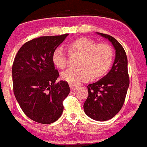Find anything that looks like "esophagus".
<instances>
[{
	"instance_id": "esophagus-1",
	"label": "esophagus",
	"mask_w": 147,
	"mask_h": 147,
	"mask_svg": "<svg viewBox=\"0 0 147 147\" xmlns=\"http://www.w3.org/2000/svg\"><path fill=\"white\" fill-rule=\"evenodd\" d=\"M70 87H71V89L72 90V91H74V90H76V89L77 88V87H76V86H73V85H71V86H70Z\"/></svg>"
}]
</instances>
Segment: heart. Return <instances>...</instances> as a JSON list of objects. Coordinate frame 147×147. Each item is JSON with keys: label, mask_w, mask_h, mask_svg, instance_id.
Returning <instances> with one entry per match:
<instances>
[{"label": "heart", "mask_w": 147, "mask_h": 147, "mask_svg": "<svg viewBox=\"0 0 147 147\" xmlns=\"http://www.w3.org/2000/svg\"><path fill=\"white\" fill-rule=\"evenodd\" d=\"M71 54L81 55L78 68H70L62 73L61 78L71 85L76 86L90 79L100 78L106 74L111 67L114 52L111 45L98 43L87 37H80L70 42L67 46ZM54 65L65 69L68 65V53L65 49L59 47L53 53Z\"/></svg>", "instance_id": "b5f03b06"}]
</instances>
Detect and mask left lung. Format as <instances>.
I'll use <instances>...</instances> for the list:
<instances>
[{
	"mask_svg": "<svg viewBox=\"0 0 147 147\" xmlns=\"http://www.w3.org/2000/svg\"><path fill=\"white\" fill-rule=\"evenodd\" d=\"M98 34L109 40L115 47V62L106 76L87 86L88 96L83 108L89 117L105 121L112 118L122 109L129 86V76L127 56L122 45L109 35Z\"/></svg>",
	"mask_w": 147,
	"mask_h": 147,
	"instance_id": "left-lung-1",
	"label": "left lung"
}]
</instances>
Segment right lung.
<instances>
[{
    "label": "right lung",
    "mask_w": 147,
    "mask_h": 147,
    "mask_svg": "<svg viewBox=\"0 0 147 147\" xmlns=\"http://www.w3.org/2000/svg\"><path fill=\"white\" fill-rule=\"evenodd\" d=\"M67 35L41 36L27 41L12 64L15 96L25 115L39 123H52L59 118L64 100L70 93L66 81L56 82L59 74L52 59Z\"/></svg>",
    "instance_id": "add662e5"
}]
</instances>
